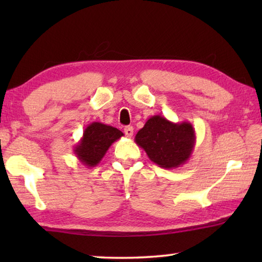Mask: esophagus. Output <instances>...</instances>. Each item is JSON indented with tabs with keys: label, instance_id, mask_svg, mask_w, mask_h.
I'll return each instance as SVG.
<instances>
[{
	"label": "esophagus",
	"instance_id": "esophagus-1",
	"mask_svg": "<svg viewBox=\"0 0 262 262\" xmlns=\"http://www.w3.org/2000/svg\"><path fill=\"white\" fill-rule=\"evenodd\" d=\"M123 133H125V135L128 137V139H130L133 134H134V128L132 126H127L125 127V129H123Z\"/></svg>",
	"mask_w": 262,
	"mask_h": 262
}]
</instances>
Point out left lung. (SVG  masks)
<instances>
[{
	"label": "left lung",
	"mask_w": 262,
	"mask_h": 262,
	"mask_svg": "<svg viewBox=\"0 0 262 262\" xmlns=\"http://www.w3.org/2000/svg\"><path fill=\"white\" fill-rule=\"evenodd\" d=\"M195 129L188 121L172 122L152 115L135 136L136 144L149 159L163 168H176L190 158L195 145Z\"/></svg>",
	"instance_id": "obj_1"
}]
</instances>
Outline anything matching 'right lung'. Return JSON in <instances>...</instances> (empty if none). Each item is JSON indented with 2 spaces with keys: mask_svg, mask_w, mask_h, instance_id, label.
<instances>
[{
  "mask_svg": "<svg viewBox=\"0 0 262 262\" xmlns=\"http://www.w3.org/2000/svg\"><path fill=\"white\" fill-rule=\"evenodd\" d=\"M123 136L118 128L101 122H92L83 132V136L74 147V154L83 165L95 167L107 152L111 145Z\"/></svg>",
  "mask_w": 262,
  "mask_h": 262,
  "instance_id": "obj_1",
  "label": "right lung"
}]
</instances>
